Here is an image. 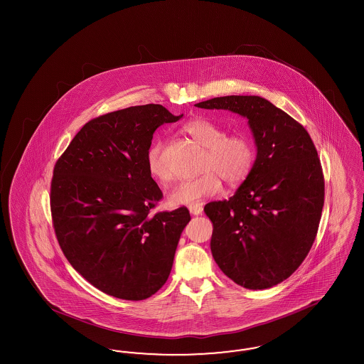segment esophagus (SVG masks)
I'll list each match as a JSON object with an SVG mask.
<instances>
[{
    "instance_id": "obj_1",
    "label": "esophagus",
    "mask_w": 364,
    "mask_h": 364,
    "mask_svg": "<svg viewBox=\"0 0 364 364\" xmlns=\"http://www.w3.org/2000/svg\"><path fill=\"white\" fill-rule=\"evenodd\" d=\"M188 210H189V212H191L192 215L198 216V215L203 213V205H201V204H192V205L188 207Z\"/></svg>"
}]
</instances>
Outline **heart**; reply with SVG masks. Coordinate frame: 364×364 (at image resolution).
<instances>
[{
  "label": "heart",
  "mask_w": 364,
  "mask_h": 364,
  "mask_svg": "<svg viewBox=\"0 0 364 364\" xmlns=\"http://www.w3.org/2000/svg\"><path fill=\"white\" fill-rule=\"evenodd\" d=\"M184 132L205 148L200 176L181 181L168 196L172 205H192L201 198L219 193L221 178L235 186L250 176L255 164V148L244 133L225 134L224 128L207 119H193L184 125ZM146 168L156 181L166 184L171 169L164 156V143L152 144L146 152Z\"/></svg>",
  "instance_id": "obj_1"
}]
</instances>
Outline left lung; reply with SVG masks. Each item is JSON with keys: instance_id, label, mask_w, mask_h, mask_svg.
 <instances>
[{"instance_id": "left-lung-1", "label": "left lung", "mask_w": 364, "mask_h": 364, "mask_svg": "<svg viewBox=\"0 0 364 364\" xmlns=\"http://www.w3.org/2000/svg\"><path fill=\"white\" fill-rule=\"evenodd\" d=\"M196 107L248 119L254 168L232 198L208 203L204 212L221 271L244 288H271L298 269L318 233L324 177L316 148L301 124L263 97H215Z\"/></svg>"}]
</instances>
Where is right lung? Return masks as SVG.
<instances>
[{"label":"right lung","mask_w":364,"mask_h":364,"mask_svg":"<svg viewBox=\"0 0 364 364\" xmlns=\"http://www.w3.org/2000/svg\"><path fill=\"white\" fill-rule=\"evenodd\" d=\"M163 105L110 112L87 122L57 160L50 210L68 262L114 298L144 300L171 274L189 210H154L163 198L146 168L154 133L176 122Z\"/></svg>","instance_id":"right-lung-1"}]
</instances>
